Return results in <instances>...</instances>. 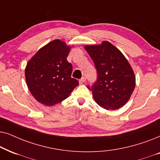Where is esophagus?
<instances>
[{"mask_svg": "<svg viewBox=\"0 0 160 160\" xmlns=\"http://www.w3.org/2000/svg\"><path fill=\"white\" fill-rule=\"evenodd\" d=\"M86 78H84V77H83V78H82L80 80H79V82H80V84H82L83 82H86Z\"/></svg>", "mask_w": 160, "mask_h": 160, "instance_id": "esophagus-1", "label": "esophagus"}]
</instances>
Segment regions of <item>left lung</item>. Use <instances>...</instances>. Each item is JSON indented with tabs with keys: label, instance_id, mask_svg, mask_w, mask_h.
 <instances>
[{
	"label": "left lung",
	"instance_id": "obj_1",
	"mask_svg": "<svg viewBox=\"0 0 160 160\" xmlns=\"http://www.w3.org/2000/svg\"><path fill=\"white\" fill-rule=\"evenodd\" d=\"M85 49L94 63L97 80L92 86L93 99L106 110H117L128 102L135 86L131 66L121 51L108 42Z\"/></svg>",
	"mask_w": 160,
	"mask_h": 160
}]
</instances>
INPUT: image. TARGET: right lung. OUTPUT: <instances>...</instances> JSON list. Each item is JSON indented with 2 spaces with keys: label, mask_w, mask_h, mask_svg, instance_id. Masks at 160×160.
Listing matches in <instances>:
<instances>
[{
  "label": "right lung",
  "mask_w": 160,
  "mask_h": 160,
  "mask_svg": "<svg viewBox=\"0 0 160 160\" xmlns=\"http://www.w3.org/2000/svg\"><path fill=\"white\" fill-rule=\"evenodd\" d=\"M71 48L59 39L42 48L27 63L25 80L30 92L40 103L55 105L69 97L79 85L72 78L67 58Z\"/></svg>",
  "instance_id": "add662e5"
}]
</instances>
